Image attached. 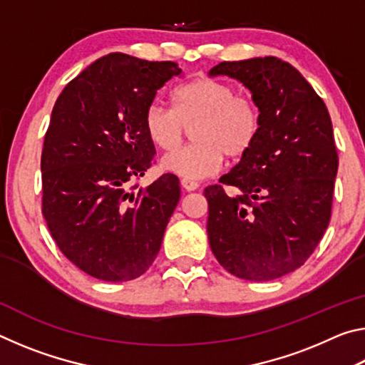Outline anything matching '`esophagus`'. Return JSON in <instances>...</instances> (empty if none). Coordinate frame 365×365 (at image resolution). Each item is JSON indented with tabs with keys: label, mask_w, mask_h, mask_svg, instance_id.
I'll use <instances>...</instances> for the list:
<instances>
[{
	"label": "esophagus",
	"mask_w": 365,
	"mask_h": 365,
	"mask_svg": "<svg viewBox=\"0 0 365 365\" xmlns=\"http://www.w3.org/2000/svg\"><path fill=\"white\" fill-rule=\"evenodd\" d=\"M180 185L185 191H195V190H197V187H200V183L195 180H188V178H182Z\"/></svg>",
	"instance_id": "1"
}]
</instances>
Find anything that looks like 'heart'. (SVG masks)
Returning a JSON list of instances; mask_svg holds the SVG:
<instances>
[{"label": "heart", "mask_w": 365, "mask_h": 365, "mask_svg": "<svg viewBox=\"0 0 365 365\" xmlns=\"http://www.w3.org/2000/svg\"><path fill=\"white\" fill-rule=\"evenodd\" d=\"M174 109L153 103L145 113V130L154 146L169 151L181 143L186 128L194 143L170 151L163 168L188 180L214 175L224 154L240 159L251 150L261 130V110L248 95L219 78L197 77L178 85L172 93Z\"/></svg>", "instance_id": "b5f03b06"}]
</instances>
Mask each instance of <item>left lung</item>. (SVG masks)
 Returning <instances> with one entry per match:
<instances>
[{
  "label": "left lung",
  "mask_w": 365,
  "mask_h": 365,
  "mask_svg": "<svg viewBox=\"0 0 365 365\" xmlns=\"http://www.w3.org/2000/svg\"><path fill=\"white\" fill-rule=\"evenodd\" d=\"M211 76L248 86L261 110L251 150L205 190L215 259L238 279L269 282L304 264L329 227L338 153L331 120L307 80L274 56L224 61ZM237 186L230 198L223 185Z\"/></svg>",
  "instance_id": "8db88e82"
}]
</instances>
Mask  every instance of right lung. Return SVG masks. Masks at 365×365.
<instances>
[{
	"label": "right lung",
	"mask_w": 365,
	"mask_h": 365,
	"mask_svg": "<svg viewBox=\"0 0 365 365\" xmlns=\"http://www.w3.org/2000/svg\"><path fill=\"white\" fill-rule=\"evenodd\" d=\"M180 72L172 61L110 53L54 103L41 151V212L61 252L95 279H137L160 250L180 187L164 174L138 188L156 153L145 113Z\"/></svg>",
	"instance_id": "add662e5"
}]
</instances>
